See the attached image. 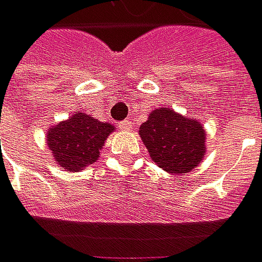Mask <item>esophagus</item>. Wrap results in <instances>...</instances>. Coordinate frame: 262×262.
Instances as JSON below:
<instances>
[{"label":"esophagus","instance_id":"obj_1","mask_svg":"<svg viewBox=\"0 0 262 262\" xmlns=\"http://www.w3.org/2000/svg\"><path fill=\"white\" fill-rule=\"evenodd\" d=\"M119 128L121 129H123V131H129V129H133V122L129 121H122L121 123H119Z\"/></svg>","mask_w":262,"mask_h":262}]
</instances>
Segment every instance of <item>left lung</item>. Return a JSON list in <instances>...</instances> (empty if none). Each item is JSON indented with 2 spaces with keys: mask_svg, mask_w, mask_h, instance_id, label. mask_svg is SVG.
Listing matches in <instances>:
<instances>
[{
  "mask_svg": "<svg viewBox=\"0 0 262 262\" xmlns=\"http://www.w3.org/2000/svg\"><path fill=\"white\" fill-rule=\"evenodd\" d=\"M149 155L159 168L185 174L200 165L206 154V131L196 119L162 107L149 113L139 129Z\"/></svg>",
  "mask_w": 262,
  "mask_h": 262,
  "instance_id": "8db88e82",
  "label": "left lung"
}]
</instances>
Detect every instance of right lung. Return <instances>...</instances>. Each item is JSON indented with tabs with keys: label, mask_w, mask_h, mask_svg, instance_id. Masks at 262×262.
Instances as JSON below:
<instances>
[{
	"label": "right lung",
	"mask_w": 262,
	"mask_h": 262,
	"mask_svg": "<svg viewBox=\"0 0 262 262\" xmlns=\"http://www.w3.org/2000/svg\"><path fill=\"white\" fill-rule=\"evenodd\" d=\"M113 131L115 125L83 112H74L70 119L47 129V147L62 170L74 173L97 162L104 143Z\"/></svg>",
	"instance_id": "right-lung-1"
}]
</instances>
